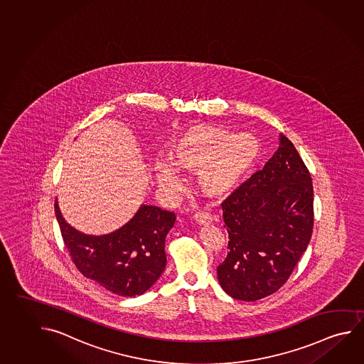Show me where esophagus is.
<instances>
[{
  "label": "esophagus",
  "instance_id": "1",
  "mask_svg": "<svg viewBox=\"0 0 364 364\" xmlns=\"http://www.w3.org/2000/svg\"><path fill=\"white\" fill-rule=\"evenodd\" d=\"M193 218H195V220L198 223V224H208V223L213 222V218L210 215L209 213H206V211H196L195 214H193Z\"/></svg>",
  "mask_w": 364,
  "mask_h": 364
}]
</instances>
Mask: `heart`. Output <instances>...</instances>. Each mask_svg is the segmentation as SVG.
<instances>
[{"label": "heart", "mask_w": 364, "mask_h": 364, "mask_svg": "<svg viewBox=\"0 0 364 364\" xmlns=\"http://www.w3.org/2000/svg\"><path fill=\"white\" fill-rule=\"evenodd\" d=\"M261 142L252 134L195 126L177 136L169 150V161L156 164L161 186L177 185L176 171L200 172L198 185L209 198H225L253 172L261 158Z\"/></svg>", "instance_id": "obj_1"}]
</instances>
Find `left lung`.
Listing matches in <instances>:
<instances>
[{
    "instance_id": "obj_1",
    "label": "left lung",
    "mask_w": 364,
    "mask_h": 364,
    "mask_svg": "<svg viewBox=\"0 0 364 364\" xmlns=\"http://www.w3.org/2000/svg\"><path fill=\"white\" fill-rule=\"evenodd\" d=\"M228 255L218 279L229 296L253 302L280 289L307 250L314 229V186L294 145L282 135L262 171L222 203Z\"/></svg>"
}]
</instances>
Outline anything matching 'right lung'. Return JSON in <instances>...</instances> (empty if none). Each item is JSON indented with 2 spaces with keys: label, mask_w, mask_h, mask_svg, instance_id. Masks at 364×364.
<instances>
[{
  "label": "right lung",
  "mask_w": 364,
  "mask_h": 364,
  "mask_svg": "<svg viewBox=\"0 0 364 364\" xmlns=\"http://www.w3.org/2000/svg\"><path fill=\"white\" fill-rule=\"evenodd\" d=\"M62 240L76 269L105 289L122 296H141L166 269V237L176 214L142 205L111 235H87L70 227L55 203Z\"/></svg>",
  "instance_id": "right-lung-1"
}]
</instances>
